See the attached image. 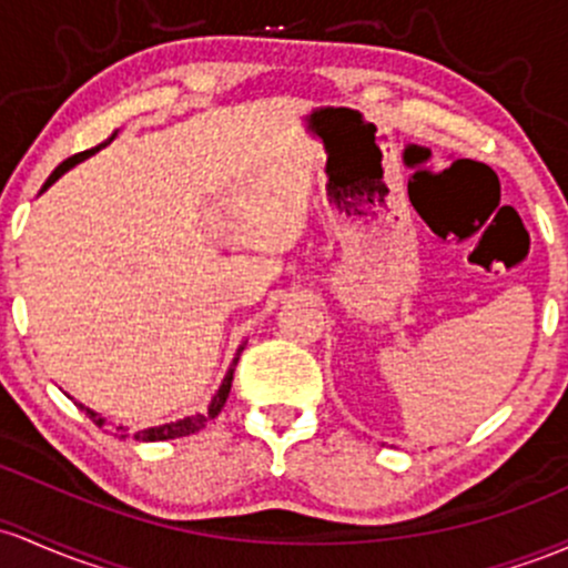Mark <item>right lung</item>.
Instances as JSON below:
<instances>
[{"label": "right lung", "instance_id": "obj_1", "mask_svg": "<svg viewBox=\"0 0 568 568\" xmlns=\"http://www.w3.org/2000/svg\"><path fill=\"white\" fill-rule=\"evenodd\" d=\"M112 136H115V134H112ZM112 136H110V140H112ZM110 140H108V142H110ZM108 142H102V145L91 148V151L74 153V155H70V159H67V161H61V164L55 166L53 174H51V178H48V183L42 185V189H48V185L55 183V180H59L61 174H64L67 170H70V166L80 164V161H83V159H89L91 153H97L99 148H104V145H108ZM242 351H245V345L240 347V353H242ZM240 353H236V358H234L232 369H229L226 379H223V385H221V388H217L215 398H213V402H210V409H207V415H191V417H183V420H178V423H166V426H159V428H145V432H136V434H134V439H140V442H161V439H174V436H189V434H196V432H202V428H204V423H207V420H213V417H215V415L221 413V409H223V404H226V398H229V390H232L234 366H236V361H240ZM83 409H85V407H83ZM85 415H89L91 420L97 423L99 428H104V432H108V434H121V432H123V426H118L115 432H110V428H108V423H104L102 417H99L97 413H91V409H85ZM121 436H123V434H121Z\"/></svg>", "mask_w": 568, "mask_h": 568}]
</instances>
